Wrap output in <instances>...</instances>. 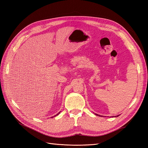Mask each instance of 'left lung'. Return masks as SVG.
Segmentation results:
<instances>
[{"label": "left lung", "instance_id": "left-lung-1", "mask_svg": "<svg viewBox=\"0 0 148 148\" xmlns=\"http://www.w3.org/2000/svg\"><path fill=\"white\" fill-rule=\"evenodd\" d=\"M96 115H98V116H99V117H102V115H97V114H96ZM118 116H119V115H117V116H115V117H118ZM114 117H115V116H114ZM112 117H114V116H112Z\"/></svg>", "mask_w": 148, "mask_h": 148}]
</instances>
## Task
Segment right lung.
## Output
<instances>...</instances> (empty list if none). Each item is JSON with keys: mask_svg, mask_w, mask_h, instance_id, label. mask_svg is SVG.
I'll return each instance as SVG.
<instances>
[{"mask_svg": "<svg viewBox=\"0 0 148 148\" xmlns=\"http://www.w3.org/2000/svg\"><path fill=\"white\" fill-rule=\"evenodd\" d=\"M59 114H60V112H59V113H58V114H57V115H54V116H53V117H56V116H57V115H59ZM53 117H51V118H53Z\"/></svg>", "mask_w": 148, "mask_h": 148, "instance_id": "right-lung-1", "label": "right lung"}]
</instances>
